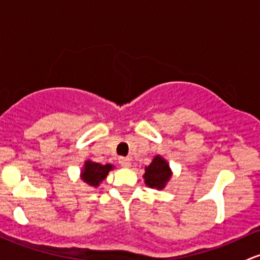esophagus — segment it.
Segmentation results:
<instances>
[{
  "instance_id": "obj_1",
  "label": "esophagus",
  "mask_w": 260,
  "mask_h": 260,
  "mask_svg": "<svg viewBox=\"0 0 260 260\" xmlns=\"http://www.w3.org/2000/svg\"><path fill=\"white\" fill-rule=\"evenodd\" d=\"M119 164L123 168H129L131 167V160L128 158H124V156H121L119 158Z\"/></svg>"
}]
</instances>
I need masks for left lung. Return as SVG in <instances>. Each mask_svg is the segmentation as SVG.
Instances as JSON below:
<instances>
[{
  "instance_id": "1",
  "label": "left lung",
  "mask_w": 260,
  "mask_h": 260,
  "mask_svg": "<svg viewBox=\"0 0 260 260\" xmlns=\"http://www.w3.org/2000/svg\"><path fill=\"white\" fill-rule=\"evenodd\" d=\"M170 176H172V172H170L169 164L159 155H156L153 161L145 168L144 180L149 187L162 189Z\"/></svg>"
}]
</instances>
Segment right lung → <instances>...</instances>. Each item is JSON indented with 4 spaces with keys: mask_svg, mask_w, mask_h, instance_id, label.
Here are the masks:
<instances>
[{
    "mask_svg": "<svg viewBox=\"0 0 260 260\" xmlns=\"http://www.w3.org/2000/svg\"><path fill=\"white\" fill-rule=\"evenodd\" d=\"M112 169V165L106 164L102 165L99 162L93 161H85V168L82 170V180L86 184L91 185V186H99L100 182L104 180L107 176V174L110 170Z\"/></svg>",
    "mask_w": 260,
    "mask_h": 260,
    "instance_id": "obj_1",
    "label": "right lung"
}]
</instances>
